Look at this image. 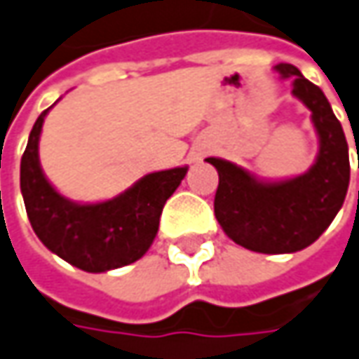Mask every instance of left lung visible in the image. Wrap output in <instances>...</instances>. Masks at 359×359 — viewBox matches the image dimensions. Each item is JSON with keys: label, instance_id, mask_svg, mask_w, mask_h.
Returning <instances> with one entry per match:
<instances>
[{"label": "left lung", "instance_id": "1", "mask_svg": "<svg viewBox=\"0 0 359 359\" xmlns=\"http://www.w3.org/2000/svg\"><path fill=\"white\" fill-rule=\"evenodd\" d=\"M293 78V96L311 110L320 136L316 164L295 179L263 182L237 164L207 158L219 172L215 217L229 239L257 253H295L320 239L341 209L350 184L346 134L325 94L291 64L275 66Z\"/></svg>", "mask_w": 359, "mask_h": 359}]
</instances>
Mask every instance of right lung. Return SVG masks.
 I'll list each match as a JSON object with an SVG mask.
<instances>
[{"mask_svg": "<svg viewBox=\"0 0 359 359\" xmlns=\"http://www.w3.org/2000/svg\"><path fill=\"white\" fill-rule=\"evenodd\" d=\"M48 110L39 114L29 133L20 168L32 229L52 253L82 271H110L138 261L154 241L164 203L177 191L189 166L150 172L104 203H72L48 182L39 166V134Z\"/></svg>", "mask_w": 359, "mask_h": 359, "instance_id": "right-lung-1", "label": "right lung"}]
</instances>
